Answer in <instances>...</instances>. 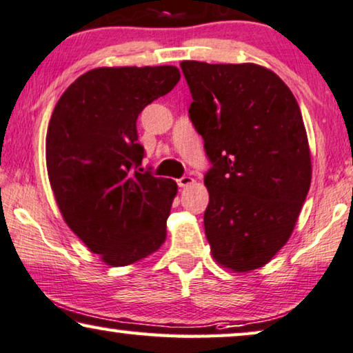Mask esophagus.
I'll return each instance as SVG.
<instances>
[{"label": "esophagus", "instance_id": "1", "mask_svg": "<svg viewBox=\"0 0 353 353\" xmlns=\"http://www.w3.org/2000/svg\"><path fill=\"white\" fill-rule=\"evenodd\" d=\"M176 183H178V186H180V188H186V186H189V185H192L194 178L189 176V175H183L181 178H178Z\"/></svg>", "mask_w": 353, "mask_h": 353}]
</instances>
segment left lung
Here are the masks:
<instances>
[{
  "label": "left lung",
  "mask_w": 353,
  "mask_h": 353,
  "mask_svg": "<svg viewBox=\"0 0 353 353\" xmlns=\"http://www.w3.org/2000/svg\"><path fill=\"white\" fill-rule=\"evenodd\" d=\"M210 170L203 213L213 258L263 268L287 243L312 176L303 114L288 85L254 63L181 62Z\"/></svg>",
  "instance_id": "1"
}]
</instances>
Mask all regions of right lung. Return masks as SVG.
<instances>
[{
	"mask_svg": "<svg viewBox=\"0 0 353 353\" xmlns=\"http://www.w3.org/2000/svg\"><path fill=\"white\" fill-rule=\"evenodd\" d=\"M178 81L168 65L95 68L50 116L46 164L55 201L71 231L110 265L146 258L165 240L178 188L141 168L137 119Z\"/></svg>",
	"mask_w": 353,
	"mask_h": 353,
	"instance_id": "add662e5",
	"label": "right lung"
}]
</instances>
